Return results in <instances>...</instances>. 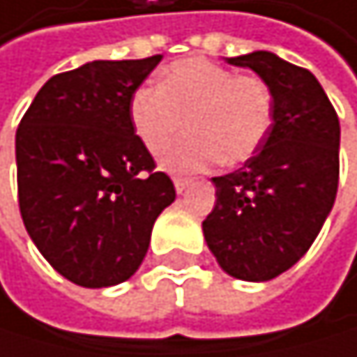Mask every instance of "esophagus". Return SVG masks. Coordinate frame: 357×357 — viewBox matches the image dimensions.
Masks as SVG:
<instances>
[{"instance_id":"esophagus-1","label":"esophagus","mask_w":357,"mask_h":357,"mask_svg":"<svg viewBox=\"0 0 357 357\" xmlns=\"http://www.w3.org/2000/svg\"><path fill=\"white\" fill-rule=\"evenodd\" d=\"M187 185H189V181H187V178H178V176L174 178V187H176V192H178V194H183V192H185Z\"/></svg>"}]
</instances>
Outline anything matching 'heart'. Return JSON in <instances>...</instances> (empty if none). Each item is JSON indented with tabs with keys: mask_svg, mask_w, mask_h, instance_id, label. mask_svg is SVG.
Listing matches in <instances>:
<instances>
[{
	"mask_svg": "<svg viewBox=\"0 0 357 357\" xmlns=\"http://www.w3.org/2000/svg\"><path fill=\"white\" fill-rule=\"evenodd\" d=\"M129 118L151 153L187 120L189 133L163 151L161 163L172 172H198L215 161L239 165L259 153L273 125V94L256 75L185 58L161 73L159 86H139L131 94Z\"/></svg>",
	"mask_w": 357,
	"mask_h": 357,
	"instance_id": "heart-1",
	"label": "heart"
}]
</instances>
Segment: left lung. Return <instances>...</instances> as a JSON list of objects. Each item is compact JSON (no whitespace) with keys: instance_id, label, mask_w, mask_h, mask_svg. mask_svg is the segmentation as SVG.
<instances>
[{"instance_id":"1","label":"left lung","mask_w":357,"mask_h":357,"mask_svg":"<svg viewBox=\"0 0 357 357\" xmlns=\"http://www.w3.org/2000/svg\"><path fill=\"white\" fill-rule=\"evenodd\" d=\"M248 66L271 88L273 125L252 159L215 176V206L202 222L208 250L232 278L265 282L308 252L334 206L340 125L317 77L269 51Z\"/></svg>"}]
</instances>
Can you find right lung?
<instances>
[{"instance_id":"right-lung-1","label":"right lung","mask_w":357,"mask_h":357,"mask_svg":"<svg viewBox=\"0 0 357 357\" xmlns=\"http://www.w3.org/2000/svg\"><path fill=\"white\" fill-rule=\"evenodd\" d=\"M159 62L96 60L53 75L19 122L23 224L49 265L79 287L129 280L176 198L129 118L131 94Z\"/></svg>"}]
</instances>
